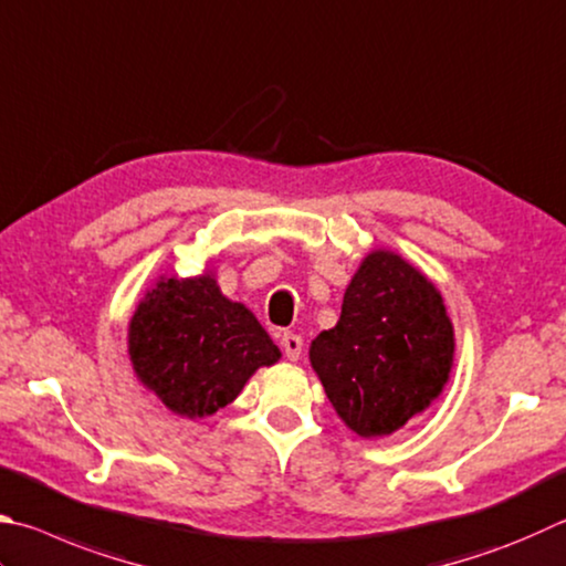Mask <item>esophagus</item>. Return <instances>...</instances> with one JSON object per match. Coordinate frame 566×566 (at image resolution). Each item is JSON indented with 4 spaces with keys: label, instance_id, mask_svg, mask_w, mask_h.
Returning a JSON list of instances; mask_svg holds the SVG:
<instances>
[{
    "label": "esophagus",
    "instance_id": "obj_1",
    "mask_svg": "<svg viewBox=\"0 0 566 566\" xmlns=\"http://www.w3.org/2000/svg\"><path fill=\"white\" fill-rule=\"evenodd\" d=\"M282 348H284V356L290 358V361H296V358L302 356V336L292 334V332H284L282 334Z\"/></svg>",
    "mask_w": 566,
    "mask_h": 566
}]
</instances>
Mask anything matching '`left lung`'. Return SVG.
Segmentation results:
<instances>
[{
    "label": "left lung",
    "mask_w": 566,
    "mask_h": 566,
    "mask_svg": "<svg viewBox=\"0 0 566 566\" xmlns=\"http://www.w3.org/2000/svg\"><path fill=\"white\" fill-rule=\"evenodd\" d=\"M455 334L436 284L388 250L366 254L342 316L310 346L338 418L361 438L390 436L443 394Z\"/></svg>",
    "instance_id": "1"
}]
</instances>
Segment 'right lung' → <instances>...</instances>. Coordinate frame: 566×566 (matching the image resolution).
Here are the masks:
<instances>
[{
	"label": "right lung",
	"instance_id": "obj_1",
	"mask_svg": "<svg viewBox=\"0 0 566 566\" xmlns=\"http://www.w3.org/2000/svg\"><path fill=\"white\" fill-rule=\"evenodd\" d=\"M128 354L140 384L185 418L218 413L256 368L282 356L254 314L230 302L210 272L163 276L130 318Z\"/></svg>",
	"mask_w": 566,
	"mask_h": 566
}]
</instances>
